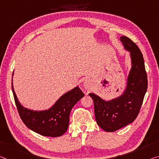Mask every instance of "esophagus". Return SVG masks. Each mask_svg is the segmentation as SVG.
Segmentation results:
<instances>
[{
    "label": "esophagus",
    "instance_id": "34e87169",
    "mask_svg": "<svg viewBox=\"0 0 159 159\" xmlns=\"http://www.w3.org/2000/svg\"><path fill=\"white\" fill-rule=\"evenodd\" d=\"M84 87L85 89H89V88H91L92 87V82L89 81V80H86L84 82Z\"/></svg>",
    "mask_w": 159,
    "mask_h": 159
}]
</instances>
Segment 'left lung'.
<instances>
[{
  "mask_svg": "<svg viewBox=\"0 0 159 159\" xmlns=\"http://www.w3.org/2000/svg\"><path fill=\"white\" fill-rule=\"evenodd\" d=\"M120 40L126 50L130 52L132 64L125 92L118 98L109 102L94 94H89L94 101L97 123L107 132L115 131L135 120L148 87L144 60L141 50L126 36H121Z\"/></svg>",
  "mask_w": 159,
  "mask_h": 159,
  "instance_id": "8db88e82",
  "label": "left lung"
}]
</instances>
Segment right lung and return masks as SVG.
Returning <instances> with one entry per match:
<instances>
[{
    "mask_svg": "<svg viewBox=\"0 0 159 159\" xmlns=\"http://www.w3.org/2000/svg\"><path fill=\"white\" fill-rule=\"evenodd\" d=\"M12 90L18 114L27 127L40 135L50 137H57L66 132L71 109L84 96L77 87L62 95L48 110L38 111L26 109L20 104L13 89V80Z\"/></svg>",
    "mask_w": 159,
    "mask_h": 159,
    "instance_id": "obj_1",
    "label": "right lung"
}]
</instances>
